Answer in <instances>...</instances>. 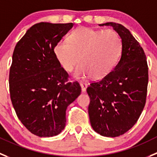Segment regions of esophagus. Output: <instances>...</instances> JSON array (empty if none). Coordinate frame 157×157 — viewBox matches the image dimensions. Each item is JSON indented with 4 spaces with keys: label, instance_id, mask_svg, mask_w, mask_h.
<instances>
[{
    "label": "esophagus",
    "instance_id": "esophagus-1",
    "mask_svg": "<svg viewBox=\"0 0 157 157\" xmlns=\"http://www.w3.org/2000/svg\"><path fill=\"white\" fill-rule=\"evenodd\" d=\"M80 87H81L82 93H85V92L87 91V84H85V83H80Z\"/></svg>",
    "mask_w": 157,
    "mask_h": 157
}]
</instances>
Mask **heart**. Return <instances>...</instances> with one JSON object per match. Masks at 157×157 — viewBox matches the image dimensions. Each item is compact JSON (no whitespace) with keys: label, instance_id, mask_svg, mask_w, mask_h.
Here are the masks:
<instances>
[{"label":"heart","instance_id":"b5f03b06","mask_svg":"<svg viewBox=\"0 0 157 157\" xmlns=\"http://www.w3.org/2000/svg\"><path fill=\"white\" fill-rule=\"evenodd\" d=\"M122 49L121 37L113 29L97 30L87 27L75 29L67 41H59L54 55L64 70L71 72L79 63L74 77L99 80L106 77L119 60Z\"/></svg>","mask_w":157,"mask_h":157}]
</instances>
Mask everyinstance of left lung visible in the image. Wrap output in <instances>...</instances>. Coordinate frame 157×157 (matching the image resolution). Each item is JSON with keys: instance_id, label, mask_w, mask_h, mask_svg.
<instances>
[{"instance_id": "obj_1", "label": "left lung", "mask_w": 157, "mask_h": 157, "mask_svg": "<svg viewBox=\"0 0 157 157\" xmlns=\"http://www.w3.org/2000/svg\"><path fill=\"white\" fill-rule=\"evenodd\" d=\"M113 28L121 37L119 61L109 74L90 83L87 91L90 125L101 136L117 137L138 121L146 104L148 66L143 48L128 29L115 22L99 25Z\"/></svg>"}]
</instances>
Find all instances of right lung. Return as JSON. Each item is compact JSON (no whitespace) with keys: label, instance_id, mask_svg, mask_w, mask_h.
Masks as SVG:
<instances>
[{"label":"right lung","instance_id":"add662e5","mask_svg":"<svg viewBox=\"0 0 157 157\" xmlns=\"http://www.w3.org/2000/svg\"><path fill=\"white\" fill-rule=\"evenodd\" d=\"M73 26V23L34 25L13 52L9 74L11 102L19 120L39 137L57 136L64 129L67 107L81 92L77 82L67 83L68 74L53 51Z\"/></svg>","mask_w":157,"mask_h":157}]
</instances>
